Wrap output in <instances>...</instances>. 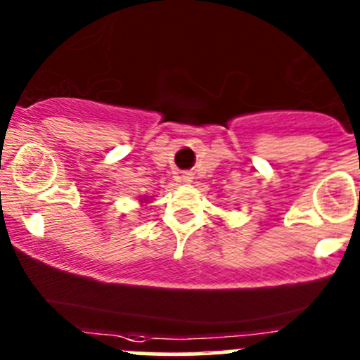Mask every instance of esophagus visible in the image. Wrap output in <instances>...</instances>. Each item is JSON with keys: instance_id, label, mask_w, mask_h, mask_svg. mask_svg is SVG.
<instances>
[{"instance_id": "1", "label": "esophagus", "mask_w": 360, "mask_h": 360, "mask_svg": "<svg viewBox=\"0 0 360 360\" xmlns=\"http://www.w3.org/2000/svg\"><path fill=\"white\" fill-rule=\"evenodd\" d=\"M181 179H183V183H191V179H193V174H191V172H183Z\"/></svg>"}]
</instances>
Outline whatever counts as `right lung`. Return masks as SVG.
I'll list each match as a JSON object with an SVG mask.
<instances>
[{"label":"right lung","mask_w":360,"mask_h":360,"mask_svg":"<svg viewBox=\"0 0 360 360\" xmlns=\"http://www.w3.org/2000/svg\"><path fill=\"white\" fill-rule=\"evenodd\" d=\"M141 202H148V200H141Z\"/></svg>","instance_id":"right-lung-1"}]
</instances>
